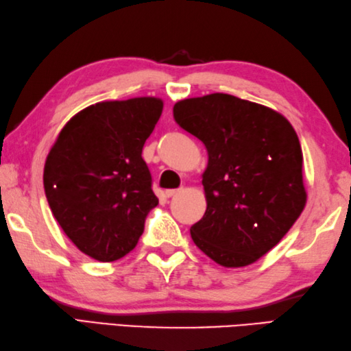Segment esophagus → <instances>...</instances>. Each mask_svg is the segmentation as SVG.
I'll use <instances>...</instances> for the list:
<instances>
[{
  "label": "esophagus",
  "instance_id": "34e87169",
  "mask_svg": "<svg viewBox=\"0 0 351 351\" xmlns=\"http://www.w3.org/2000/svg\"><path fill=\"white\" fill-rule=\"evenodd\" d=\"M178 192H180V189H168V191H165V195L169 198V197H174L176 194H178Z\"/></svg>",
  "mask_w": 351,
  "mask_h": 351
}]
</instances>
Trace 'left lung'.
Here are the masks:
<instances>
[{"instance_id":"1","label":"left lung","mask_w":351,"mask_h":351,"mask_svg":"<svg viewBox=\"0 0 351 351\" xmlns=\"http://www.w3.org/2000/svg\"><path fill=\"white\" fill-rule=\"evenodd\" d=\"M174 119L203 142L204 217L195 245L227 268L245 267L276 247L306 204L303 153L289 121L228 94L178 101Z\"/></svg>"}]
</instances>
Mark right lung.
Returning <instances> with one entry per match:
<instances>
[{
	"label": "right lung",
	"mask_w": 351,
	"mask_h": 351,
	"mask_svg": "<svg viewBox=\"0 0 351 351\" xmlns=\"http://www.w3.org/2000/svg\"><path fill=\"white\" fill-rule=\"evenodd\" d=\"M162 109L153 97L86 107L47 157L44 188L53 215L92 259L113 262L130 253L159 203L142 148Z\"/></svg>",
	"instance_id": "obj_1"
}]
</instances>
